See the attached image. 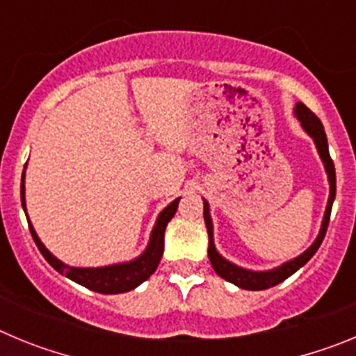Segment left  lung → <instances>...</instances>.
<instances>
[{
  "mask_svg": "<svg viewBox=\"0 0 356 356\" xmlns=\"http://www.w3.org/2000/svg\"><path fill=\"white\" fill-rule=\"evenodd\" d=\"M294 114L296 118L300 119L303 130L307 131V134L314 139V143H316V147L317 151H319L321 160H323L326 172H328V181H330V197H328V205H326L325 219H323L321 232L319 235H317L316 241H314L312 246L308 248L305 253H301L300 257H296L294 260H289V262L282 264V266L276 267V269H271V271H250V269H242V267L228 262V260L222 259L221 254L217 253L216 246H213L212 219H210L209 203L203 201V217H205L207 232H209V259L213 267V271L221 276V278H225L226 282H229V284L237 285V287L241 289H246V291H264V289L275 287V285H278L280 282H284V280H287L289 276L294 275L300 267H303L305 264L312 259L314 254H316V251L319 250L321 242H323V238H325L326 235V228H328L330 213H332V205H333V200H335L337 180H335V165H333V160L332 156H330V151H328V139H326L325 127H323V122L319 121V118L314 114L312 110L307 108L303 103H298V105H296Z\"/></svg>",
  "mask_w": 356,
  "mask_h": 356,
  "instance_id": "left-lung-1",
  "label": "left lung"
}]
</instances>
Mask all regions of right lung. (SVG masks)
Returning <instances> with one entry per match:
<instances>
[{
	"label": "right lung",
	"mask_w": 356,
	"mask_h": 356,
	"mask_svg": "<svg viewBox=\"0 0 356 356\" xmlns=\"http://www.w3.org/2000/svg\"><path fill=\"white\" fill-rule=\"evenodd\" d=\"M178 200H175L172 203H169L165 209L160 212L159 219L155 222V228L151 232L149 244H147L146 251H144L140 257H137L131 262L124 264H115V266H105V267H71L67 264L60 262V260L53 257L46 246H44L40 238L37 237L33 226L28 222L31 232V237L35 241L37 248L42 253V257L48 260L49 266L53 269L65 275L69 280L76 282V284L83 285V287L90 289L94 292H102V294H121V292H128L131 289H135L137 285H140L143 282H146L153 273L156 271L159 267L160 259H162L163 253V234H165V226L171 221L172 216L176 213L178 209ZM21 203H23V209L26 210L24 205V172L23 180H21Z\"/></svg>",
	"instance_id": "right-lung-1"
}]
</instances>
